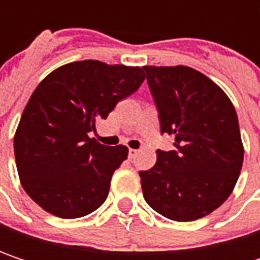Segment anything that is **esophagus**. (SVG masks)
I'll list each match as a JSON object with an SVG mask.
<instances>
[{"label":"esophagus","mask_w":260,"mask_h":260,"mask_svg":"<svg viewBox=\"0 0 260 260\" xmlns=\"http://www.w3.org/2000/svg\"><path fill=\"white\" fill-rule=\"evenodd\" d=\"M137 153H138V150H137V149H129V158H135V156H137Z\"/></svg>","instance_id":"34e87169"}]
</instances>
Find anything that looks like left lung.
<instances>
[{
  "label": "left lung",
  "instance_id": "obj_1",
  "mask_svg": "<svg viewBox=\"0 0 260 260\" xmlns=\"http://www.w3.org/2000/svg\"><path fill=\"white\" fill-rule=\"evenodd\" d=\"M161 132L175 150H156V164L140 172L143 196L175 221L209 215L232 194L244 161L234 104L206 75L186 66H144Z\"/></svg>",
  "mask_w": 260,
  "mask_h": 260
}]
</instances>
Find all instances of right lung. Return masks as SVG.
<instances>
[{
    "mask_svg": "<svg viewBox=\"0 0 260 260\" xmlns=\"http://www.w3.org/2000/svg\"><path fill=\"white\" fill-rule=\"evenodd\" d=\"M143 68L74 61L52 71L32 91L15 134L25 192L46 212L79 218L107 199L126 146H104L88 134L144 81Z\"/></svg>",
    "mask_w": 260,
    "mask_h": 260,
    "instance_id": "1",
    "label": "right lung"
}]
</instances>
